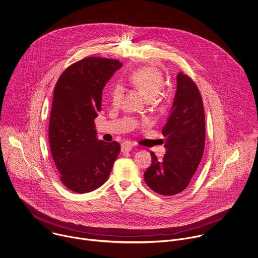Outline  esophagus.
<instances>
[{"label":"esophagus","instance_id":"esophagus-1","mask_svg":"<svg viewBox=\"0 0 258 258\" xmlns=\"http://www.w3.org/2000/svg\"><path fill=\"white\" fill-rule=\"evenodd\" d=\"M134 145L131 142H124L121 144V152L122 153H128L133 149Z\"/></svg>","mask_w":258,"mask_h":258}]
</instances>
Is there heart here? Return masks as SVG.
Segmentation results:
<instances>
[{"label":"heart","instance_id":"obj_1","mask_svg":"<svg viewBox=\"0 0 258 258\" xmlns=\"http://www.w3.org/2000/svg\"><path fill=\"white\" fill-rule=\"evenodd\" d=\"M131 84L136 87L148 100L157 97L164 87V77L155 67H143L135 70L130 76ZM123 94L121 85L116 84L111 90V100L117 104Z\"/></svg>","mask_w":258,"mask_h":258}]
</instances>
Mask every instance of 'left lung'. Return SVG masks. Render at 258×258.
<instances>
[{
	"label": "left lung",
	"mask_w": 258,
	"mask_h": 258,
	"mask_svg": "<svg viewBox=\"0 0 258 258\" xmlns=\"http://www.w3.org/2000/svg\"><path fill=\"white\" fill-rule=\"evenodd\" d=\"M162 133L166 138V155L159 161L152 152V164L144 177L146 184L154 192L172 196L188 187L205 148L202 96L192 78L183 72L177 75L173 106Z\"/></svg>",
	"instance_id": "left-lung-1"
}]
</instances>
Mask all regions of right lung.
<instances>
[{
  "label": "right lung",
  "mask_w": 258,
  "mask_h": 258,
  "mask_svg": "<svg viewBox=\"0 0 258 258\" xmlns=\"http://www.w3.org/2000/svg\"><path fill=\"white\" fill-rule=\"evenodd\" d=\"M121 66L115 59L86 57L67 67L55 85L50 150L62 184L75 193L103 185L120 152L117 142L97 140L94 119L105 83Z\"/></svg>",
  "instance_id": "add662e5"
}]
</instances>
